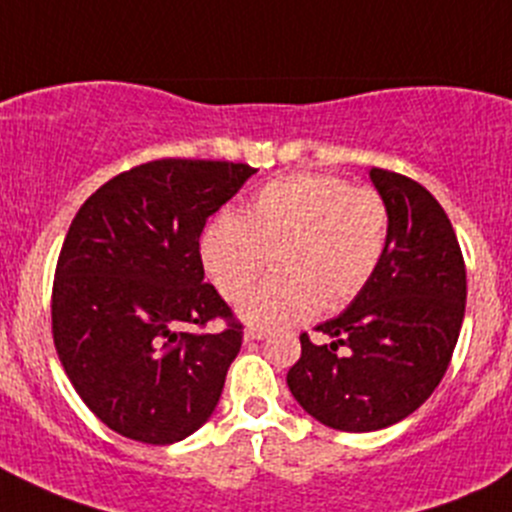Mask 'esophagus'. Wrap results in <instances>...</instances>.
I'll list each match as a JSON object with an SVG mask.
<instances>
[{"label":"esophagus","instance_id":"esophagus-1","mask_svg":"<svg viewBox=\"0 0 512 512\" xmlns=\"http://www.w3.org/2000/svg\"><path fill=\"white\" fill-rule=\"evenodd\" d=\"M262 339H267L265 329L250 327V329H247V332H245V342H262Z\"/></svg>","mask_w":512,"mask_h":512}]
</instances>
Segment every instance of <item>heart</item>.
Wrapping results in <instances>:
<instances>
[{"instance_id": "heart-1", "label": "heart", "mask_w": 512, "mask_h": 512, "mask_svg": "<svg viewBox=\"0 0 512 512\" xmlns=\"http://www.w3.org/2000/svg\"><path fill=\"white\" fill-rule=\"evenodd\" d=\"M389 230L384 198L344 178L297 173L257 190L242 210H220L200 235V260L215 289L235 302L267 265L277 275L240 304L257 329L289 327L319 307L352 302L379 267Z\"/></svg>"}]
</instances>
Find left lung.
<instances>
[{"instance_id":"obj_1","label":"left lung","mask_w":512,"mask_h":512,"mask_svg":"<svg viewBox=\"0 0 512 512\" xmlns=\"http://www.w3.org/2000/svg\"><path fill=\"white\" fill-rule=\"evenodd\" d=\"M369 178L389 230L369 285L339 317L319 324L332 344L299 337L287 386L297 404L337 431L394 426L433 394L451 364L463 312L466 265L451 220L416 180L384 168ZM347 346V355H337Z\"/></svg>"}]
</instances>
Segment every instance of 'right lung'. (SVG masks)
I'll return each mask as SVG.
<instances>
[{
	"instance_id": "right-lung-1",
	"label": "right lung",
	"mask_w": 512,
	"mask_h": 512,
	"mask_svg": "<svg viewBox=\"0 0 512 512\" xmlns=\"http://www.w3.org/2000/svg\"><path fill=\"white\" fill-rule=\"evenodd\" d=\"M255 173L227 160H151L76 213L56 262L51 332L76 394L111 431L168 446L218 406L242 324L205 282L200 232ZM210 318L228 327L184 332Z\"/></svg>"
}]
</instances>
